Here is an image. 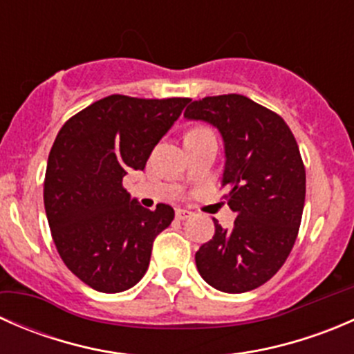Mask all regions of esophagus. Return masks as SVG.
Returning a JSON list of instances; mask_svg holds the SVG:
<instances>
[{
	"label": "esophagus",
	"mask_w": 354,
	"mask_h": 354,
	"mask_svg": "<svg viewBox=\"0 0 354 354\" xmlns=\"http://www.w3.org/2000/svg\"><path fill=\"white\" fill-rule=\"evenodd\" d=\"M192 216V212L190 210H187V209H176V219L178 221H185V219H188V217Z\"/></svg>",
	"instance_id": "obj_1"
}]
</instances>
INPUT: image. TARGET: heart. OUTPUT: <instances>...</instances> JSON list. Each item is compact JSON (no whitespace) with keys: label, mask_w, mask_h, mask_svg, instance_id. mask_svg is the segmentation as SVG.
Wrapping results in <instances>:
<instances>
[{"label":"heart","mask_w":354,"mask_h":354,"mask_svg":"<svg viewBox=\"0 0 354 354\" xmlns=\"http://www.w3.org/2000/svg\"><path fill=\"white\" fill-rule=\"evenodd\" d=\"M200 130H203V128H197V130H192V131H200Z\"/></svg>","instance_id":"heart-1"}]
</instances>
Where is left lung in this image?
Masks as SVG:
<instances>
[{"mask_svg":"<svg viewBox=\"0 0 354 354\" xmlns=\"http://www.w3.org/2000/svg\"><path fill=\"white\" fill-rule=\"evenodd\" d=\"M185 118L223 137L221 187L236 212L231 230L214 219L212 240L195 253L197 269L219 291H252L281 269L296 241L306 188L298 144L279 114L240 94L194 101Z\"/></svg>","mask_w":354,"mask_h":354,"instance_id":"obj_1","label":"left lung"}]
</instances>
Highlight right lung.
<instances>
[{
    "label": "right lung",
    "mask_w": 354,
    "mask_h": 354,
    "mask_svg": "<svg viewBox=\"0 0 354 354\" xmlns=\"http://www.w3.org/2000/svg\"><path fill=\"white\" fill-rule=\"evenodd\" d=\"M190 99L108 95L75 114L53 144L44 207L65 266L101 292L133 288L147 272L152 241L174 219L173 207L144 209L123 188Z\"/></svg>",
    "instance_id": "obj_1"
}]
</instances>
